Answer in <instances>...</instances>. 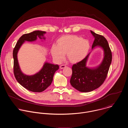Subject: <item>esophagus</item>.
I'll list each match as a JSON object with an SVG mask.
<instances>
[{
	"instance_id": "1",
	"label": "esophagus",
	"mask_w": 128,
	"mask_h": 128,
	"mask_svg": "<svg viewBox=\"0 0 128 128\" xmlns=\"http://www.w3.org/2000/svg\"><path fill=\"white\" fill-rule=\"evenodd\" d=\"M66 67H67V66H66L65 65H60V69H63V68H66Z\"/></svg>"
}]
</instances>
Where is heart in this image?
<instances>
[{"mask_svg":"<svg viewBox=\"0 0 128 128\" xmlns=\"http://www.w3.org/2000/svg\"><path fill=\"white\" fill-rule=\"evenodd\" d=\"M90 48L88 40L75 35H67L60 38L57 46L51 48L53 59L57 62H61L66 54L68 60L71 63H78L83 60Z\"/></svg>","mask_w":128,"mask_h":128,"instance_id":"heart-1","label":"heart"}]
</instances>
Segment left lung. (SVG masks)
I'll use <instances>...</instances> for the list:
<instances>
[{
  "instance_id": "8db88e82",
  "label": "left lung",
  "mask_w": 128,
  "mask_h": 128,
  "mask_svg": "<svg viewBox=\"0 0 128 128\" xmlns=\"http://www.w3.org/2000/svg\"><path fill=\"white\" fill-rule=\"evenodd\" d=\"M94 37L92 48L99 46L104 52V57L100 65L95 69L86 67V62L88 54L81 61L72 67V74L70 84L82 92H88L100 86L107 76L108 70L112 61V53L106 39L101 35L90 31Z\"/></svg>"
}]
</instances>
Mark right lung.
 <instances>
[{"label": "right lung", "instance_id": "right-lung-1", "mask_svg": "<svg viewBox=\"0 0 128 128\" xmlns=\"http://www.w3.org/2000/svg\"><path fill=\"white\" fill-rule=\"evenodd\" d=\"M46 32L34 31L29 33L23 34L18 40L13 50L14 74L17 82L27 90L33 92H42L49 86L52 81L54 72L59 69L58 65L46 63L42 70L37 74L31 76L24 74L21 72L18 64L17 53L20 46L25 41L32 42L40 38Z\"/></svg>", "mask_w": 128, "mask_h": 128}]
</instances>
